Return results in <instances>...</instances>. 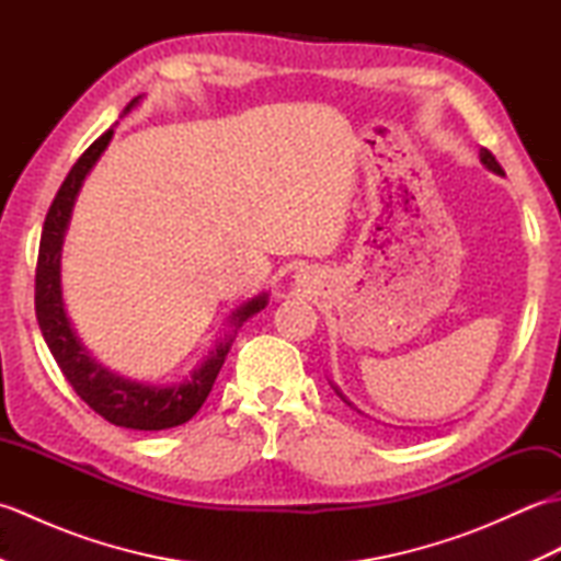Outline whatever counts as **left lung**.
Instances as JSON below:
<instances>
[{
  "label": "left lung",
  "mask_w": 561,
  "mask_h": 561,
  "mask_svg": "<svg viewBox=\"0 0 561 561\" xmlns=\"http://www.w3.org/2000/svg\"><path fill=\"white\" fill-rule=\"evenodd\" d=\"M480 161L484 163V169H490V171H492V173H496V175H504V171H502V165H499V163H496V159L492 157V151H486V149H480ZM330 386H332V390H335V392H337V396H340V398H342L344 402H347V404H350V408H354V402H350L347 398H344V396H342V392H340V388H337L335 383H332V380H330ZM354 410H356V408H354ZM356 412H359V410H356Z\"/></svg>",
  "instance_id": "obj_1"
}]
</instances>
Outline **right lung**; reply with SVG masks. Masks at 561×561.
Returning a JSON list of instances; mask_svg holds the SVG:
<instances>
[{"label":"right lung","mask_w":561,"mask_h":561,"mask_svg":"<svg viewBox=\"0 0 561 561\" xmlns=\"http://www.w3.org/2000/svg\"><path fill=\"white\" fill-rule=\"evenodd\" d=\"M141 96L129 101L123 115L135 111ZM113 127L105 129L71 165L62 187L57 190L50 211H47L38 248V270H35V316H38L41 332L57 366L62 368L69 386L93 412H99L103 420L115 426L161 432V428L185 424L197 414L221 371L236 332L241 330L248 318H253L267 306L270 294L262 291L231 311V316L226 318V332L214 342L211 352L197 364V368H193V374L175 380V383H147V380L115 374L108 366L96 362V356L83 347L75 325H71V318L67 316L62 296V248L79 190L101 159V153L108 149Z\"/></svg>","instance_id":"obj_1"}]
</instances>
